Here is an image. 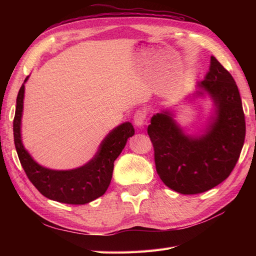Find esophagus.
I'll return each instance as SVG.
<instances>
[{
  "label": "esophagus",
  "mask_w": 256,
  "mask_h": 256,
  "mask_svg": "<svg viewBox=\"0 0 256 256\" xmlns=\"http://www.w3.org/2000/svg\"><path fill=\"white\" fill-rule=\"evenodd\" d=\"M146 116H147V112L145 110H143V109L138 110L134 116V125L136 127H143L145 120H146Z\"/></svg>",
  "instance_id": "obj_1"
}]
</instances>
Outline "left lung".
Segmentation results:
<instances>
[{"instance_id":"obj_1","label":"left lung","mask_w":256,"mask_h":256,"mask_svg":"<svg viewBox=\"0 0 256 256\" xmlns=\"http://www.w3.org/2000/svg\"><path fill=\"white\" fill-rule=\"evenodd\" d=\"M198 86L196 94L207 92L216 108L204 134H184L168 111L154 115L147 128L159 177L170 189L182 194H198L226 180L237 164L246 136L237 84L214 56Z\"/></svg>"}]
</instances>
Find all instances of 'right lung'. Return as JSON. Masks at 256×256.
Wrapping results in <instances>:
<instances>
[{
    "label": "right lung",
    "instance_id": "1",
    "mask_svg": "<svg viewBox=\"0 0 256 256\" xmlns=\"http://www.w3.org/2000/svg\"><path fill=\"white\" fill-rule=\"evenodd\" d=\"M28 79V76L24 83ZM24 83L17 96L14 141L20 164L30 182L44 196L65 204L83 205L104 196L112 180L114 161L120 156L128 138L134 134L132 124L127 122L114 128L104 138L95 157L80 168L58 171L42 166L30 157L21 140Z\"/></svg>",
    "mask_w": 256,
    "mask_h": 256
}]
</instances>
